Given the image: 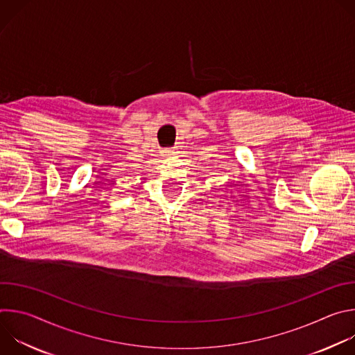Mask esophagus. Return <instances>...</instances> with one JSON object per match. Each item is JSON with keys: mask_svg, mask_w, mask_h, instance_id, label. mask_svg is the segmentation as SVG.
<instances>
[{"mask_svg": "<svg viewBox=\"0 0 355 355\" xmlns=\"http://www.w3.org/2000/svg\"><path fill=\"white\" fill-rule=\"evenodd\" d=\"M164 153H166V156H170V155H174L175 151H174V148H167V150L164 151Z\"/></svg>", "mask_w": 355, "mask_h": 355, "instance_id": "34e87169", "label": "esophagus"}]
</instances>
